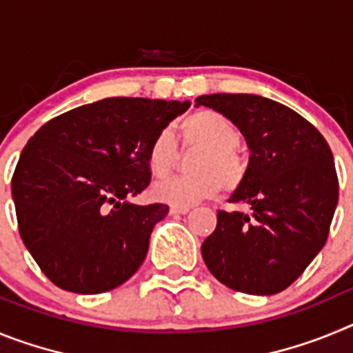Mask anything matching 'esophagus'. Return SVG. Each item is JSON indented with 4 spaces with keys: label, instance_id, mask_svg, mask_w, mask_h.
Returning a JSON list of instances; mask_svg holds the SVG:
<instances>
[{
    "label": "esophagus",
    "instance_id": "34e87169",
    "mask_svg": "<svg viewBox=\"0 0 353 353\" xmlns=\"http://www.w3.org/2000/svg\"><path fill=\"white\" fill-rule=\"evenodd\" d=\"M189 210H191V208H189V207H171L170 208V214L171 215H176V214L185 215V214H189Z\"/></svg>",
    "mask_w": 353,
    "mask_h": 353
}]
</instances>
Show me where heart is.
<instances>
[{
	"label": "heart",
	"mask_w": 353,
	"mask_h": 353,
	"mask_svg": "<svg viewBox=\"0 0 353 353\" xmlns=\"http://www.w3.org/2000/svg\"><path fill=\"white\" fill-rule=\"evenodd\" d=\"M180 139L185 146L201 148L196 157L192 176H171L152 187V194L161 203L171 207H191L201 199L214 198L221 189L235 191L245 179V162L236 152L239 130L232 121L212 109H199L187 114L179 123ZM176 157V146L170 132H159L150 143V171L164 176L171 171Z\"/></svg>",
	"instance_id": "obj_1"
}]
</instances>
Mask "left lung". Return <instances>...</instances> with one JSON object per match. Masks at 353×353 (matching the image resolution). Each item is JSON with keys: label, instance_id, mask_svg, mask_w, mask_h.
<instances>
[{"label": "left lung", "instance_id": "obj_1", "mask_svg": "<svg viewBox=\"0 0 353 353\" xmlns=\"http://www.w3.org/2000/svg\"><path fill=\"white\" fill-rule=\"evenodd\" d=\"M198 105L224 114L251 150L244 182L230 198L251 212H217L201 245L205 265L236 292H283L329 236L339 196L332 152L305 118L265 97L212 93L198 97Z\"/></svg>", "mask_w": 353, "mask_h": 353}]
</instances>
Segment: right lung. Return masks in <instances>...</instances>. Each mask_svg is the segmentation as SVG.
<instances>
[{
  "mask_svg": "<svg viewBox=\"0 0 353 353\" xmlns=\"http://www.w3.org/2000/svg\"><path fill=\"white\" fill-rule=\"evenodd\" d=\"M189 105L111 97L52 118L30 138L12 198L21 239L56 286L109 292L141 267L168 207L129 198L150 183V143Z\"/></svg>",
  "mask_w": 353,
  "mask_h": 353,
  "instance_id": "obj_1",
  "label": "right lung"
}]
</instances>
